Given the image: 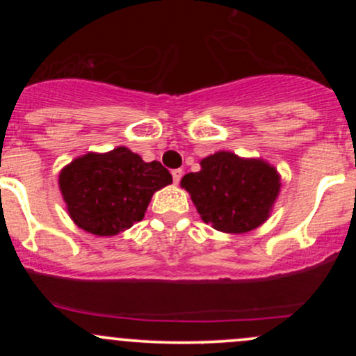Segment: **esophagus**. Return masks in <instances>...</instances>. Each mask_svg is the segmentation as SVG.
Instances as JSON below:
<instances>
[{
	"label": "esophagus",
	"instance_id": "esophagus-1",
	"mask_svg": "<svg viewBox=\"0 0 356 356\" xmlns=\"http://www.w3.org/2000/svg\"><path fill=\"white\" fill-rule=\"evenodd\" d=\"M172 179H174V182H175V184L181 182V179H182V170H181V169H175V170H172Z\"/></svg>",
	"mask_w": 356,
	"mask_h": 356
}]
</instances>
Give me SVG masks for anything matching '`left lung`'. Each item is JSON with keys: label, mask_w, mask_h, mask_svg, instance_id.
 <instances>
[{"label": "left lung", "mask_w": 356, "mask_h": 356, "mask_svg": "<svg viewBox=\"0 0 356 356\" xmlns=\"http://www.w3.org/2000/svg\"><path fill=\"white\" fill-rule=\"evenodd\" d=\"M181 186L204 222L218 231L243 234L269 218L281 182L268 162L222 150L202 159L201 170L184 175Z\"/></svg>", "instance_id": "obj_1"}]
</instances>
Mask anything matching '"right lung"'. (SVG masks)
Instances as JSON below:
<instances>
[{
    "label": "right lung",
    "mask_w": 356,
    "mask_h": 356,
    "mask_svg": "<svg viewBox=\"0 0 356 356\" xmlns=\"http://www.w3.org/2000/svg\"><path fill=\"white\" fill-rule=\"evenodd\" d=\"M170 182L161 162H144L127 147L81 155L58 179L72 220L95 236H115L144 219L154 192Z\"/></svg>",
    "instance_id": "1"
}]
</instances>
